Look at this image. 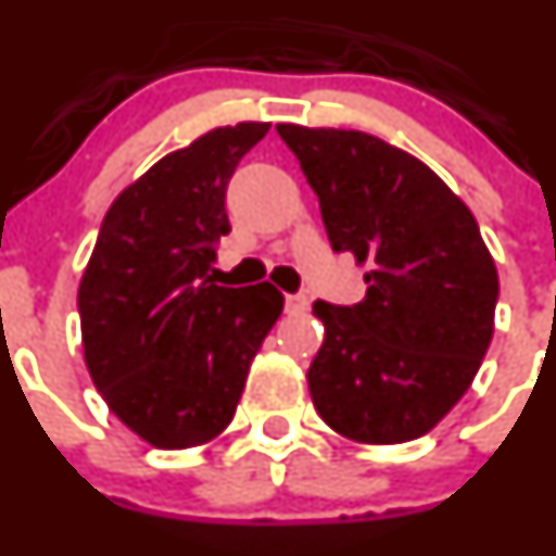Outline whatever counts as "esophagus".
I'll return each mask as SVG.
<instances>
[{"instance_id": "esophagus-1", "label": "esophagus", "mask_w": 556, "mask_h": 556, "mask_svg": "<svg viewBox=\"0 0 556 556\" xmlns=\"http://www.w3.org/2000/svg\"><path fill=\"white\" fill-rule=\"evenodd\" d=\"M307 305H311V302H307L305 294H286V311L289 313L307 311Z\"/></svg>"}]
</instances>
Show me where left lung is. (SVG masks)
<instances>
[{
  "label": "left lung",
  "mask_w": 556,
  "mask_h": 556,
  "mask_svg": "<svg viewBox=\"0 0 556 556\" xmlns=\"http://www.w3.org/2000/svg\"><path fill=\"white\" fill-rule=\"evenodd\" d=\"M334 251L365 267L354 307L316 302L318 416L356 443L416 441L463 400L492 343L497 267L470 207L410 153L354 129L278 124Z\"/></svg>",
  "instance_id": "obj_1"
}]
</instances>
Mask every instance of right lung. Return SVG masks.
Here are the masks:
<instances>
[{
    "label": "right lung",
    "mask_w": 556,
    "mask_h": 556,
    "mask_svg": "<svg viewBox=\"0 0 556 556\" xmlns=\"http://www.w3.org/2000/svg\"><path fill=\"white\" fill-rule=\"evenodd\" d=\"M267 121L218 126L159 159L108 207L78 286L84 359L108 408L156 448L222 435L283 311L265 283H213L227 184Z\"/></svg>",
    "instance_id": "add662e5"
}]
</instances>
